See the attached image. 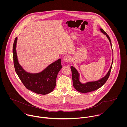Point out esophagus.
I'll list each match as a JSON object with an SVG mask.
<instances>
[{"label":"esophagus","instance_id":"obj_1","mask_svg":"<svg viewBox=\"0 0 127 127\" xmlns=\"http://www.w3.org/2000/svg\"><path fill=\"white\" fill-rule=\"evenodd\" d=\"M64 60L66 62H70L71 61V57H70V56L69 55H67V56H65L64 57Z\"/></svg>","mask_w":127,"mask_h":127}]
</instances>
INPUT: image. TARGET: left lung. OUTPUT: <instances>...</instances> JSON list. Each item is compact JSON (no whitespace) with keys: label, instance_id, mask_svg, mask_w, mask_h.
Here are the masks:
<instances>
[{"label":"left lung","instance_id":"1","mask_svg":"<svg viewBox=\"0 0 127 127\" xmlns=\"http://www.w3.org/2000/svg\"><path fill=\"white\" fill-rule=\"evenodd\" d=\"M101 32L104 33V34L106 35L107 38L109 40L110 42L111 45V47L112 48V43L111 41V39L110 38L108 35L104 31V30L102 29H100ZM113 50V49H112ZM113 63V61L112 63L111 66L110 67V69L107 72V74L102 78L101 79L96 81H92V82H88L84 84L81 83L79 80V73H78L76 69L73 66L71 67V69L72 71V80H73V86L74 88L77 90L78 92L82 93H88L90 92H93L94 91V90H95L101 87L107 81L108 79V77L110 76V73H111V71L112 70V67Z\"/></svg>","mask_w":127,"mask_h":127}]
</instances>
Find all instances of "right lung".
I'll return each instance as SVG.
<instances>
[{"instance_id": "add662e5", "label": "right lung", "mask_w": 127, "mask_h": 127, "mask_svg": "<svg viewBox=\"0 0 127 127\" xmlns=\"http://www.w3.org/2000/svg\"><path fill=\"white\" fill-rule=\"evenodd\" d=\"M17 39L16 37L13 45V64L17 75L28 89L41 95L51 93L56 86L57 74L62 68L61 59L51 64L40 73H29L22 68L18 62L16 51Z\"/></svg>"}]
</instances>
